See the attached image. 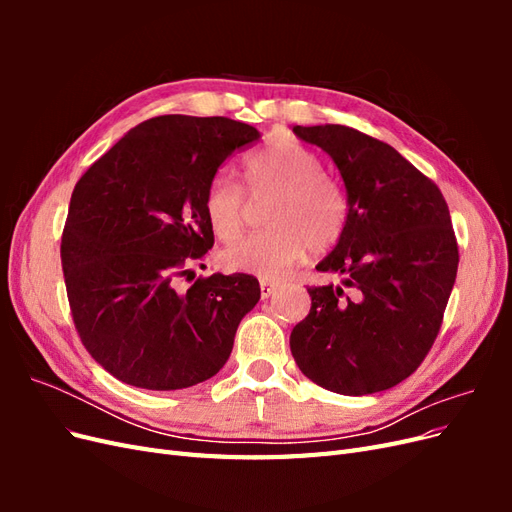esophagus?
Segmentation results:
<instances>
[{
	"label": "esophagus",
	"instance_id": "1",
	"mask_svg": "<svg viewBox=\"0 0 512 512\" xmlns=\"http://www.w3.org/2000/svg\"><path fill=\"white\" fill-rule=\"evenodd\" d=\"M277 286H280L277 282H271V280H260V297H262V299H269L271 294L277 290Z\"/></svg>",
	"mask_w": 512,
	"mask_h": 512
}]
</instances>
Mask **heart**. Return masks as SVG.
<instances>
[{"instance_id": "b5f03b06", "label": "heart", "mask_w": 512, "mask_h": 512, "mask_svg": "<svg viewBox=\"0 0 512 512\" xmlns=\"http://www.w3.org/2000/svg\"><path fill=\"white\" fill-rule=\"evenodd\" d=\"M245 179L254 198L273 194L265 209L269 228L228 247L224 262L230 269L269 280L299 262L307 250L322 254L342 239L350 215L348 198L342 185L324 175L314 149L280 138L247 160ZM203 205L220 241L230 243L241 235L247 200L230 175L218 173L209 181Z\"/></svg>"}]
</instances>
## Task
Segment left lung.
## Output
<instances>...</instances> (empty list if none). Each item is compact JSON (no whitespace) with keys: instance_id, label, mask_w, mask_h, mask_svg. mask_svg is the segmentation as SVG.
<instances>
[{"instance_id":"1","label":"left lung","mask_w":512,"mask_h":512,"mask_svg":"<svg viewBox=\"0 0 512 512\" xmlns=\"http://www.w3.org/2000/svg\"><path fill=\"white\" fill-rule=\"evenodd\" d=\"M327 151L346 185L348 224L316 269L342 284L307 288L312 309L290 333L303 374L339 395L406 380L436 339L459 252L438 185L395 151L348 126H294Z\"/></svg>"}]
</instances>
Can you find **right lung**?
Returning a JSON list of instances; mask_svg holds the SVG:
<instances>
[{
    "label": "right lung",
    "mask_w": 512,
    "mask_h": 512,
    "mask_svg": "<svg viewBox=\"0 0 512 512\" xmlns=\"http://www.w3.org/2000/svg\"><path fill=\"white\" fill-rule=\"evenodd\" d=\"M258 138L226 117H153L76 183L61 237L68 301L83 346L117 380L177 391L228 361L258 280L213 273L188 290L177 280L213 245L209 181Z\"/></svg>",
    "instance_id": "obj_1"
}]
</instances>
